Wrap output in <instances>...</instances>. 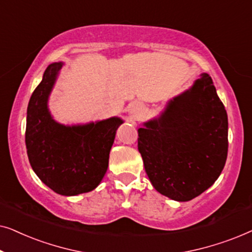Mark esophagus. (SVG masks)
Instances as JSON below:
<instances>
[{"label": "esophagus", "instance_id": "esophagus-1", "mask_svg": "<svg viewBox=\"0 0 252 252\" xmlns=\"http://www.w3.org/2000/svg\"><path fill=\"white\" fill-rule=\"evenodd\" d=\"M141 112H142V106H141L140 104H133L132 113H134V116H137Z\"/></svg>", "mask_w": 252, "mask_h": 252}]
</instances>
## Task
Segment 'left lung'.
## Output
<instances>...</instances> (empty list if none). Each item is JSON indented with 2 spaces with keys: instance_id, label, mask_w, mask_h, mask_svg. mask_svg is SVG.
Returning a JSON list of instances; mask_svg holds the SVG:
<instances>
[{
  "instance_id": "1",
  "label": "left lung",
  "mask_w": 252,
  "mask_h": 252,
  "mask_svg": "<svg viewBox=\"0 0 252 252\" xmlns=\"http://www.w3.org/2000/svg\"><path fill=\"white\" fill-rule=\"evenodd\" d=\"M144 126L137 149L158 192L186 202L215 184L228 153V118L208 73Z\"/></svg>"
}]
</instances>
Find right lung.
<instances>
[{
    "label": "right lung",
    "instance_id": "obj_1",
    "mask_svg": "<svg viewBox=\"0 0 252 252\" xmlns=\"http://www.w3.org/2000/svg\"><path fill=\"white\" fill-rule=\"evenodd\" d=\"M62 63L50 64L27 108L25 144L33 171L57 194L73 196L95 189L104 177L116 130L110 118L85 126H64L51 118L48 96Z\"/></svg>",
    "mask_w": 252,
    "mask_h": 252
}]
</instances>
